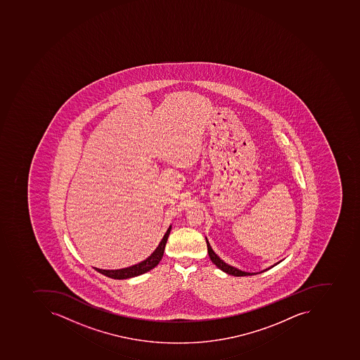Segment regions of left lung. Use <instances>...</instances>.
<instances>
[{
    "instance_id": "8db88e82",
    "label": "left lung",
    "mask_w": 360,
    "mask_h": 360,
    "mask_svg": "<svg viewBox=\"0 0 360 360\" xmlns=\"http://www.w3.org/2000/svg\"><path fill=\"white\" fill-rule=\"evenodd\" d=\"M206 244H207V250L208 255H210V258L212 262H213L214 265H216V267L219 268L221 271H223L224 273L229 274V275L235 276V277H242V276H252V275H257V274L264 273V271H267L268 269H271V268L275 267L276 265H278L279 262H276L271 267L266 268L264 271H258V273H248V271H240L238 268L233 267V266L229 265L227 262H224L215 252H214L213 248L210 246V242H208L207 237H206Z\"/></svg>"
}]
</instances>
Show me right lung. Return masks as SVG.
Segmentation results:
<instances>
[{"label":"right lung","instance_id":"1","mask_svg":"<svg viewBox=\"0 0 360 360\" xmlns=\"http://www.w3.org/2000/svg\"><path fill=\"white\" fill-rule=\"evenodd\" d=\"M172 231V225L168 227L167 231L164 235L163 238L160 240L156 250L152 254L143 260L139 262L136 265L129 266L127 268H121V269H100V268H95L98 273L103 274L106 277L113 279H127L131 277H136V276L143 275V274L150 271L153 268L160 264V259L163 257L164 250H165L166 243H167L168 236Z\"/></svg>","mask_w":360,"mask_h":360}]
</instances>
